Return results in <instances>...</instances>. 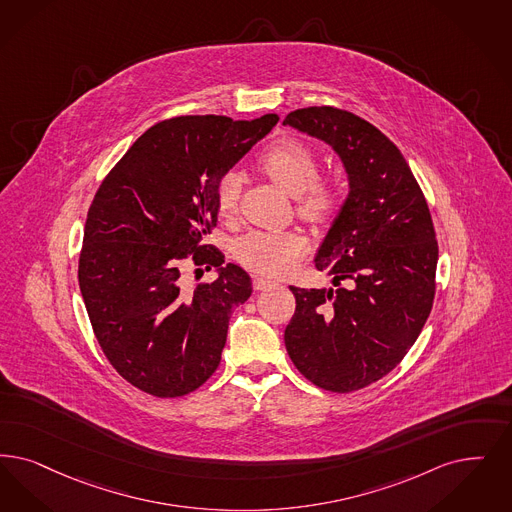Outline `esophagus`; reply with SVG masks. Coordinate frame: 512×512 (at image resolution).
Here are the masks:
<instances>
[{
    "mask_svg": "<svg viewBox=\"0 0 512 512\" xmlns=\"http://www.w3.org/2000/svg\"><path fill=\"white\" fill-rule=\"evenodd\" d=\"M270 286H274V282L268 280V278H261V276H255V278H253V287H255V289H266V287Z\"/></svg>",
    "mask_w": 512,
    "mask_h": 512,
    "instance_id": "34e87169",
    "label": "esophagus"
}]
</instances>
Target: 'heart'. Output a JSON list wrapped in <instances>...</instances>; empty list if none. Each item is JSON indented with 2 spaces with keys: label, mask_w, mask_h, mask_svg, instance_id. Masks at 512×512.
Instances as JSON below:
<instances>
[{
  "label": "heart",
  "mask_w": 512,
  "mask_h": 512,
  "mask_svg": "<svg viewBox=\"0 0 512 512\" xmlns=\"http://www.w3.org/2000/svg\"><path fill=\"white\" fill-rule=\"evenodd\" d=\"M318 154L297 139H280L270 144L259 158V167L287 194L297 196V213L314 225H326L345 200L343 183L335 177L318 175ZM242 179L228 173L217 186V211L230 219L240 204ZM308 251L307 238L299 232L251 230L242 236L234 255L238 263L265 276H282L297 265Z\"/></svg>",
  "instance_id": "heart-1"
}]
</instances>
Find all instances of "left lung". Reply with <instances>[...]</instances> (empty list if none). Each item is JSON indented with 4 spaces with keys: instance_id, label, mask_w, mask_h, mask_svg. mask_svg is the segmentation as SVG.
Segmentation results:
<instances>
[{
    "instance_id": "8db88e82",
    "label": "left lung",
    "mask_w": 512,
    "mask_h": 512,
    "mask_svg": "<svg viewBox=\"0 0 512 512\" xmlns=\"http://www.w3.org/2000/svg\"><path fill=\"white\" fill-rule=\"evenodd\" d=\"M284 125L328 143L348 175L314 259L335 287L289 286L297 307L287 354L320 389H364L402 362L429 318L438 263L429 205L396 144L360 116L310 106Z\"/></svg>"
}]
</instances>
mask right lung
<instances>
[{
  "label": "right lung",
  "mask_w": 512,
  "mask_h": 512,
  "mask_svg": "<svg viewBox=\"0 0 512 512\" xmlns=\"http://www.w3.org/2000/svg\"><path fill=\"white\" fill-rule=\"evenodd\" d=\"M278 120L209 114L156 123L93 198L78 266L83 303L112 368L146 394L184 396L219 368L230 314L249 299L251 278L204 240L217 226L221 179ZM188 264L215 265L220 276L186 290Z\"/></svg>",
  "instance_id": "add662e5"
}]
</instances>
